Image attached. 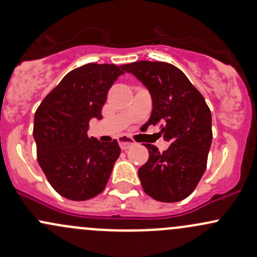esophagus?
<instances>
[{
    "label": "esophagus",
    "mask_w": 257,
    "mask_h": 257,
    "mask_svg": "<svg viewBox=\"0 0 257 257\" xmlns=\"http://www.w3.org/2000/svg\"><path fill=\"white\" fill-rule=\"evenodd\" d=\"M117 140H118V145H120L121 150H123V151L128 150V148L134 147V146L136 145V143L130 139L128 136H120Z\"/></svg>",
    "instance_id": "obj_1"
}]
</instances>
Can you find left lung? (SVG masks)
I'll list each match as a JSON object with an SVG mask.
<instances>
[{
    "instance_id": "obj_1",
    "label": "left lung",
    "mask_w": 257,
    "mask_h": 257,
    "mask_svg": "<svg viewBox=\"0 0 257 257\" xmlns=\"http://www.w3.org/2000/svg\"><path fill=\"white\" fill-rule=\"evenodd\" d=\"M150 90L153 109L148 126L161 125L172 145L159 152L145 145L150 158L139 169L143 190L161 202H178L192 194L207 167L212 143V115L205 98L181 70L167 62L125 65Z\"/></svg>"
}]
</instances>
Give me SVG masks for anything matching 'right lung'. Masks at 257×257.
Returning <instances> with one entry per match:
<instances>
[{
    "instance_id": "1",
    "label": "right lung",
    "mask_w": 257,
    "mask_h": 257,
    "mask_svg": "<svg viewBox=\"0 0 257 257\" xmlns=\"http://www.w3.org/2000/svg\"><path fill=\"white\" fill-rule=\"evenodd\" d=\"M122 73L125 65L74 68L35 111L38 162L55 191L68 200L85 201L103 192L120 156L116 140L100 142L87 131L90 118H103L107 92Z\"/></svg>"
}]
</instances>
